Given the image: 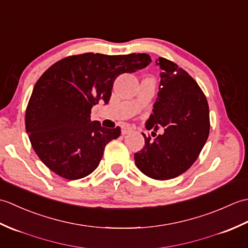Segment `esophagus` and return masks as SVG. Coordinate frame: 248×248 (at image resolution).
Segmentation results:
<instances>
[{
    "instance_id": "esophagus-1",
    "label": "esophagus",
    "mask_w": 248,
    "mask_h": 248,
    "mask_svg": "<svg viewBox=\"0 0 248 248\" xmlns=\"http://www.w3.org/2000/svg\"><path fill=\"white\" fill-rule=\"evenodd\" d=\"M132 131V128L130 127V125H124V127L121 129V134L124 135V134H128L129 132H131Z\"/></svg>"
}]
</instances>
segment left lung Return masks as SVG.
Here are the masks:
<instances>
[{
  "label": "left lung",
  "instance_id": "1",
  "mask_svg": "<svg viewBox=\"0 0 248 248\" xmlns=\"http://www.w3.org/2000/svg\"><path fill=\"white\" fill-rule=\"evenodd\" d=\"M161 82L154 109L146 128L164 133L154 140L145 138V146L134 155L139 170L152 179L168 180L186 171L197 160L208 140L209 107L194 78L175 62L160 57Z\"/></svg>",
  "mask_w": 248,
  "mask_h": 248
}]
</instances>
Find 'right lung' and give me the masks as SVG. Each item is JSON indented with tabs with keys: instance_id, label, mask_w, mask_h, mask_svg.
Wrapping results in <instances>:
<instances>
[{
	"instance_id": "1",
	"label": "right lung",
	"mask_w": 248,
	"mask_h": 248,
	"mask_svg": "<svg viewBox=\"0 0 248 248\" xmlns=\"http://www.w3.org/2000/svg\"><path fill=\"white\" fill-rule=\"evenodd\" d=\"M150 62L146 53H84L52 65L35 84L25 112L26 133L44 164L69 180L96 170L105 146L118 138L120 128L107 129L92 121V108L108 103L118 76Z\"/></svg>"
}]
</instances>
